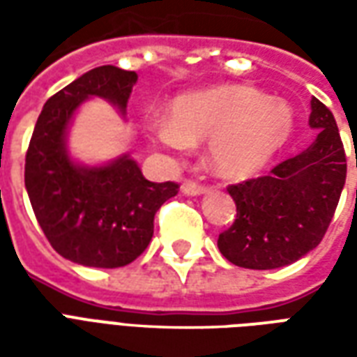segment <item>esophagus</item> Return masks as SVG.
Returning a JSON list of instances; mask_svg holds the SVG:
<instances>
[{
  "instance_id": "1",
  "label": "esophagus",
  "mask_w": 357,
  "mask_h": 357,
  "mask_svg": "<svg viewBox=\"0 0 357 357\" xmlns=\"http://www.w3.org/2000/svg\"><path fill=\"white\" fill-rule=\"evenodd\" d=\"M181 193L187 195V197H199V195L206 193V187L201 185V183H195V181H185L181 185Z\"/></svg>"
}]
</instances>
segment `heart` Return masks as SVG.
<instances>
[{
    "mask_svg": "<svg viewBox=\"0 0 357 357\" xmlns=\"http://www.w3.org/2000/svg\"><path fill=\"white\" fill-rule=\"evenodd\" d=\"M294 132V112L283 99L247 86H224L181 95L170 118L147 122L151 141L170 155H187L208 141V162L218 176L243 179L268 166Z\"/></svg>",
    "mask_w": 357,
    "mask_h": 357,
    "instance_id": "1",
    "label": "heart"
}]
</instances>
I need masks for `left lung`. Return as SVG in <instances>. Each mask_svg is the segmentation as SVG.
Here are the masks:
<instances>
[{"label": "left lung", "mask_w": 357, "mask_h": 357, "mask_svg": "<svg viewBox=\"0 0 357 357\" xmlns=\"http://www.w3.org/2000/svg\"><path fill=\"white\" fill-rule=\"evenodd\" d=\"M310 128L317 137L269 176L227 191L237 218L220 233L218 248L235 266L275 269L296 262L321 243L346 181V155L335 116L312 97Z\"/></svg>", "instance_id": "1"}]
</instances>
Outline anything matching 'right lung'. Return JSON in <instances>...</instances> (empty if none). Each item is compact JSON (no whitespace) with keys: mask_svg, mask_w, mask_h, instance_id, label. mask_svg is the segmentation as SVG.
<instances>
[{"mask_svg":"<svg viewBox=\"0 0 357 357\" xmlns=\"http://www.w3.org/2000/svg\"><path fill=\"white\" fill-rule=\"evenodd\" d=\"M137 74L97 66L47 99L24 164V185L36 220L59 255L89 268H122L149 247L156 210L178 195V183L143 178L122 155L99 166L74 160L66 135L76 110L91 97L126 114Z\"/></svg>","mask_w":357,"mask_h":357,"instance_id":"obj_1","label":"right lung"}]
</instances>
